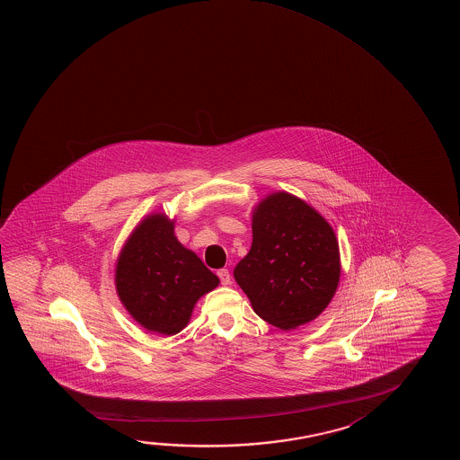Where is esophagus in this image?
Returning <instances> with one entry per match:
<instances>
[{
    "label": "esophagus",
    "mask_w": 460,
    "mask_h": 460,
    "mask_svg": "<svg viewBox=\"0 0 460 460\" xmlns=\"http://www.w3.org/2000/svg\"><path fill=\"white\" fill-rule=\"evenodd\" d=\"M217 274H218L219 280H221V284H223V286H229V284H231V274H229L227 270H225V268H223V270H218Z\"/></svg>",
    "instance_id": "1"
}]
</instances>
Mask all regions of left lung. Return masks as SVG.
Returning a JSON list of instances; mask_svg holds the SVG:
<instances>
[{"mask_svg": "<svg viewBox=\"0 0 460 460\" xmlns=\"http://www.w3.org/2000/svg\"><path fill=\"white\" fill-rule=\"evenodd\" d=\"M252 229V249L234 278L253 311L284 331L316 319L339 286V243L331 225L300 199L278 192L256 207Z\"/></svg>", "mask_w": 460, "mask_h": 460, "instance_id": "left-lung-1", "label": "left lung"}]
</instances>
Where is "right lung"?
<instances>
[{"label": "right lung", "instance_id": "1", "mask_svg": "<svg viewBox=\"0 0 460 460\" xmlns=\"http://www.w3.org/2000/svg\"><path fill=\"white\" fill-rule=\"evenodd\" d=\"M115 284L121 303L147 331L181 332L197 300L219 279L173 234V221L151 215L129 235L121 250Z\"/></svg>", "mask_w": 460, "mask_h": 460}]
</instances>
